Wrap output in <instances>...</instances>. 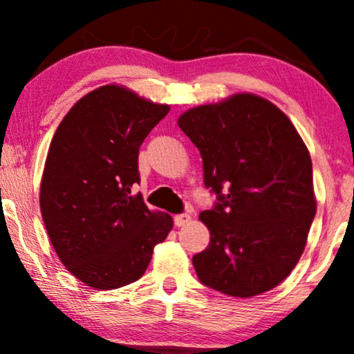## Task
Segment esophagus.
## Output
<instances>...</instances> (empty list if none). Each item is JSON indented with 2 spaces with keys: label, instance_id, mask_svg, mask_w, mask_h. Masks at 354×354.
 Listing matches in <instances>:
<instances>
[{
  "label": "esophagus",
  "instance_id": "1",
  "mask_svg": "<svg viewBox=\"0 0 354 354\" xmlns=\"http://www.w3.org/2000/svg\"><path fill=\"white\" fill-rule=\"evenodd\" d=\"M191 221V216L188 213H181V214H176V216H174V226H178V228H180V226H185L186 223H189Z\"/></svg>",
  "mask_w": 354,
  "mask_h": 354
}]
</instances>
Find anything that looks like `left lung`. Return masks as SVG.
I'll return each instance as SVG.
<instances>
[{
  "mask_svg": "<svg viewBox=\"0 0 354 354\" xmlns=\"http://www.w3.org/2000/svg\"><path fill=\"white\" fill-rule=\"evenodd\" d=\"M178 126L216 194L200 214L211 238L193 256L198 278L238 298L273 290L301 258L316 214L306 145L281 109L250 93L188 109Z\"/></svg>",
  "mask_w": 354,
  "mask_h": 354,
  "instance_id": "8db88e82",
  "label": "left lung"
}]
</instances>
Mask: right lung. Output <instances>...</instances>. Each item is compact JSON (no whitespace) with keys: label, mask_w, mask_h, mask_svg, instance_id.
<instances>
[{"label":"right lung","mask_w":354,"mask_h":354,"mask_svg":"<svg viewBox=\"0 0 354 354\" xmlns=\"http://www.w3.org/2000/svg\"><path fill=\"white\" fill-rule=\"evenodd\" d=\"M168 104L116 84L88 93L63 118L44 163L39 208L68 271L95 290L140 279L173 218L154 213L133 185L138 154Z\"/></svg>","instance_id":"obj_1"}]
</instances>
